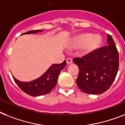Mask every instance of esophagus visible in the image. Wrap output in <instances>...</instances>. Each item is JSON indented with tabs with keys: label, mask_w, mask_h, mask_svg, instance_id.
Segmentation results:
<instances>
[{
	"label": "esophagus",
	"mask_w": 125,
	"mask_h": 125,
	"mask_svg": "<svg viewBox=\"0 0 125 125\" xmlns=\"http://www.w3.org/2000/svg\"><path fill=\"white\" fill-rule=\"evenodd\" d=\"M72 62H73V61H72V59H71V58H67L66 59L67 64H72Z\"/></svg>",
	"instance_id": "1"
}]
</instances>
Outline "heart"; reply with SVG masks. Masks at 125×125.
I'll return each mask as SVG.
<instances>
[{"label": "heart", "mask_w": 125, "mask_h": 125, "mask_svg": "<svg viewBox=\"0 0 125 125\" xmlns=\"http://www.w3.org/2000/svg\"><path fill=\"white\" fill-rule=\"evenodd\" d=\"M101 43V38L97 35L82 34L74 38L72 42V46L77 48L83 46L85 53H88L98 48Z\"/></svg>", "instance_id": "heart-1"}]
</instances>
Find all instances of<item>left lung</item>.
<instances>
[{
	"label": "left lung",
	"mask_w": 125,
	"mask_h": 125,
	"mask_svg": "<svg viewBox=\"0 0 125 125\" xmlns=\"http://www.w3.org/2000/svg\"><path fill=\"white\" fill-rule=\"evenodd\" d=\"M107 36L109 45L73 59L79 68L77 84L83 93H103L116 79L119 68V53L111 35Z\"/></svg>",
	"instance_id": "1"
}]
</instances>
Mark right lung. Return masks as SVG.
<instances>
[{
    "label": "right lung",
    "mask_w": 125,
    "mask_h": 125,
    "mask_svg": "<svg viewBox=\"0 0 125 125\" xmlns=\"http://www.w3.org/2000/svg\"><path fill=\"white\" fill-rule=\"evenodd\" d=\"M42 31V30L29 31L22 34H34ZM66 61H64L61 64H54L49 68L42 76L31 82H21L13 77L14 82L23 92L32 96L44 95L50 93L56 85L59 75L61 71L66 66Z\"/></svg>",
    "instance_id": "add662e5"
}]
</instances>
